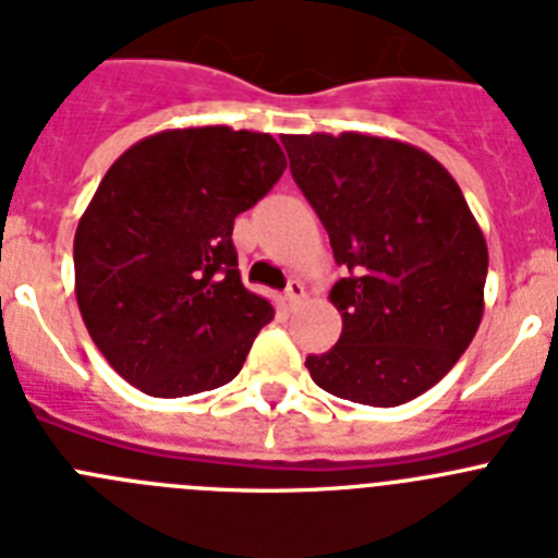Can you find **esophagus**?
Returning <instances> with one entry per match:
<instances>
[{
    "label": "esophagus",
    "instance_id": "obj_1",
    "mask_svg": "<svg viewBox=\"0 0 558 558\" xmlns=\"http://www.w3.org/2000/svg\"><path fill=\"white\" fill-rule=\"evenodd\" d=\"M304 295H307V293H304V284L299 282V279H290L288 290H284V299H288L290 307H295V304H302Z\"/></svg>",
    "mask_w": 558,
    "mask_h": 558
}]
</instances>
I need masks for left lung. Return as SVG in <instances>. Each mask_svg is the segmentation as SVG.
<instances>
[{
	"mask_svg": "<svg viewBox=\"0 0 558 558\" xmlns=\"http://www.w3.org/2000/svg\"><path fill=\"white\" fill-rule=\"evenodd\" d=\"M290 172L347 276L329 290L338 343L310 354L332 397L397 408L458 363L483 318L486 240L450 172L408 142L368 133L282 136Z\"/></svg>",
	"mask_w": 558,
	"mask_h": 558,
	"instance_id": "left-lung-1",
	"label": "left lung"
}]
</instances>
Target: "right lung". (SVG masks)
I'll list each match as a JSON object with an SVG mask.
<instances>
[{
    "label": "right lung",
    "mask_w": 558,
    "mask_h": 558,
    "mask_svg": "<svg viewBox=\"0 0 558 558\" xmlns=\"http://www.w3.org/2000/svg\"><path fill=\"white\" fill-rule=\"evenodd\" d=\"M270 133L172 128L113 161L75 231L83 324L113 372L147 397L220 388L274 318L245 290L231 229L282 179Z\"/></svg>",
    "instance_id": "right-lung-1"
}]
</instances>
